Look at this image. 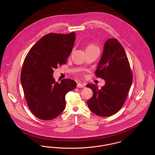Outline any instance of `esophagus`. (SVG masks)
<instances>
[{
    "mask_svg": "<svg viewBox=\"0 0 155 155\" xmlns=\"http://www.w3.org/2000/svg\"><path fill=\"white\" fill-rule=\"evenodd\" d=\"M77 87H78V88H84V87H85V85H84V84L78 83V84H77Z\"/></svg>",
    "mask_w": 155,
    "mask_h": 155,
    "instance_id": "esophagus-1",
    "label": "esophagus"
}]
</instances>
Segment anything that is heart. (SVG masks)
Here are the masks:
<instances>
[{"instance_id": "obj_1", "label": "heart", "mask_w": 155, "mask_h": 155, "mask_svg": "<svg viewBox=\"0 0 155 155\" xmlns=\"http://www.w3.org/2000/svg\"><path fill=\"white\" fill-rule=\"evenodd\" d=\"M96 48V47H95V46H94L93 45H89L87 48Z\"/></svg>"}]
</instances>
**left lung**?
Masks as SVG:
<instances>
[{
	"mask_svg": "<svg viewBox=\"0 0 155 155\" xmlns=\"http://www.w3.org/2000/svg\"><path fill=\"white\" fill-rule=\"evenodd\" d=\"M95 74L105 81V85L101 89L94 84L87 85L94 94L87 104L96 115L109 117L121 108L133 82L128 60L117 39L110 38L104 43Z\"/></svg>",
	"mask_w": 155,
	"mask_h": 155,
	"instance_id": "1",
	"label": "left lung"
}]
</instances>
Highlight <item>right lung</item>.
<instances>
[{"mask_svg":"<svg viewBox=\"0 0 155 155\" xmlns=\"http://www.w3.org/2000/svg\"><path fill=\"white\" fill-rule=\"evenodd\" d=\"M75 33L48 34L28 53L21 73V82L30 110L44 120L56 118L64 110L67 93L77 87L75 81L53 78V69L66 64L73 50Z\"/></svg>","mask_w":155,"mask_h":155,"instance_id":"1","label":"right lung"}]
</instances>
